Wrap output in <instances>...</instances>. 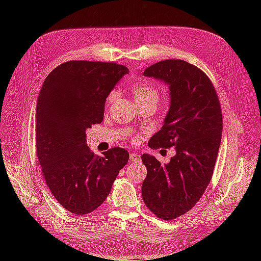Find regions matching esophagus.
I'll use <instances>...</instances> for the list:
<instances>
[{
    "instance_id": "1",
    "label": "esophagus",
    "mask_w": 261,
    "mask_h": 261,
    "mask_svg": "<svg viewBox=\"0 0 261 261\" xmlns=\"http://www.w3.org/2000/svg\"><path fill=\"white\" fill-rule=\"evenodd\" d=\"M129 159H130L132 161H134V162H140L141 158H140V155H139L138 153H136V152H132V153L129 154Z\"/></svg>"
}]
</instances>
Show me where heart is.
<instances>
[{
    "label": "heart",
    "mask_w": 261,
    "mask_h": 261,
    "mask_svg": "<svg viewBox=\"0 0 261 261\" xmlns=\"http://www.w3.org/2000/svg\"><path fill=\"white\" fill-rule=\"evenodd\" d=\"M132 93L135 99V102H144V101H152L156 103L158 101V91L153 88V87L149 86L147 84H134L132 86ZM115 97V92H112L110 94L108 101H112Z\"/></svg>",
    "instance_id": "b5f03b06"
}]
</instances>
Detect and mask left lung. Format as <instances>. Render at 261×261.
Segmentation results:
<instances>
[{
  "label": "left lung",
  "instance_id": "1",
  "mask_svg": "<svg viewBox=\"0 0 261 261\" xmlns=\"http://www.w3.org/2000/svg\"><path fill=\"white\" fill-rule=\"evenodd\" d=\"M144 76L169 86L170 106L149 147H175L161 164L144 153L147 176L141 194L158 218L173 220L197 203L211 179L222 134V113L213 85L201 69L183 60H165L145 69Z\"/></svg>",
  "mask_w": 261,
  "mask_h": 261
}]
</instances>
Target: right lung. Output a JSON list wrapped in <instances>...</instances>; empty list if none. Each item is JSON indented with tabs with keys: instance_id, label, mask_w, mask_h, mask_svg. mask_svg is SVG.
<instances>
[{
	"instance_id": "right-lung-1",
	"label": "right lung",
	"mask_w": 261,
	"mask_h": 261,
	"mask_svg": "<svg viewBox=\"0 0 261 261\" xmlns=\"http://www.w3.org/2000/svg\"><path fill=\"white\" fill-rule=\"evenodd\" d=\"M128 68L115 63L70 61L46 76L36 108V148L54 198L75 215L101 206L128 162L123 148L100 156L87 146L86 130L103 120L107 98Z\"/></svg>"
}]
</instances>
